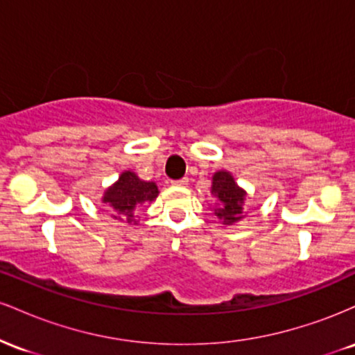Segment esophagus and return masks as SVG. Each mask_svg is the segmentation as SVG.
I'll list each match as a JSON object with an SVG mask.
<instances>
[{"label": "esophagus", "mask_w": 355, "mask_h": 355, "mask_svg": "<svg viewBox=\"0 0 355 355\" xmlns=\"http://www.w3.org/2000/svg\"><path fill=\"white\" fill-rule=\"evenodd\" d=\"M172 183H173V185H177V187H185V185H189V178H187V177L178 178V180H173Z\"/></svg>", "instance_id": "esophagus-1"}]
</instances>
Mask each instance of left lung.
<instances>
[{"label":"left lung","instance_id":"obj_1","mask_svg":"<svg viewBox=\"0 0 355 355\" xmlns=\"http://www.w3.org/2000/svg\"><path fill=\"white\" fill-rule=\"evenodd\" d=\"M211 193L218 198L220 205L215 210L218 218L223 220L225 225L239 222L243 214V200H245V191L239 189L234 177L229 172H217L211 182Z\"/></svg>","mask_w":355,"mask_h":355}]
</instances>
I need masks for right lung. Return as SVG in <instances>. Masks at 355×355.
I'll return each mask as SVG.
<instances>
[{"instance_id": "add662e5", "label": "right lung", "mask_w": 355, "mask_h": 355, "mask_svg": "<svg viewBox=\"0 0 355 355\" xmlns=\"http://www.w3.org/2000/svg\"><path fill=\"white\" fill-rule=\"evenodd\" d=\"M157 195L158 189L153 182L140 180L133 172H123L115 185L105 191L103 202L115 210L113 217L132 223L135 222L137 207L155 200Z\"/></svg>"}]
</instances>
